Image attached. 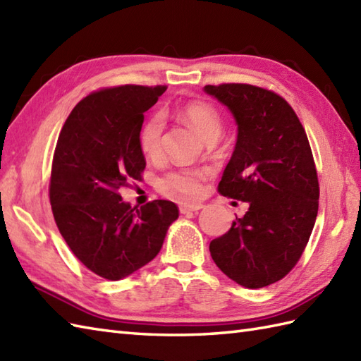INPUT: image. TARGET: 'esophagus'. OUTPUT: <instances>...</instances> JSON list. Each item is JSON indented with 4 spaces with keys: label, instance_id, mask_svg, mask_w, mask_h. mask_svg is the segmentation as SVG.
I'll use <instances>...</instances> for the list:
<instances>
[{
    "label": "esophagus",
    "instance_id": "1",
    "mask_svg": "<svg viewBox=\"0 0 361 361\" xmlns=\"http://www.w3.org/2000/svg\"><path fill=\"white\" fill-rule=\"evenodd\" d=\"M200 209H203V204H200V203H194V204L183 203V204H180V212H181V214L197 212V211H200Z\"/></svg>",
    "mask_w": 361,
    "mask_h": 361
}]
</instances>
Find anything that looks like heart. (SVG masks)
<instances>
[{"instance_id": "1", "label": "heart", "mask_w": 361, "mask_h": 361, "mask_svg": "<svg viewBox=\"0 0 361 361\" xmlns=\"http://www.w3.org/2000/svg\"><path fill=\"white\" fill-rule=\"evenodd\" d=\"M180 116L204 142L216 141L221 133L220 114L209 104L189 102L181 106ZM163 118L159 114H153L141 130V150L150 158L159 155L161 141H163ZM204 169H178V171L167 173L161 180V189L166 194L180 195L185 198H197L202 194V181L204 180Z\"/></svg>"}]
</instances>
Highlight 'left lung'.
<instances>
[{
  "mask_svg": "<svg viewBox=\"0 0 361 361\" xmlns=\"http://www.w3.org/2000/svg\"><path fill=\"white\" fill-rule=\"evenodd\" d=\"M203 91L237 126L219 192L248 203L245 216L209 243L211 256L239 286L262 288L288 274L315 226L319 186L310 144L293 109L273 91L247 83Z\"/></svg>",
  "mask_w": 361,
  "mask_h": 361,
  "instance_id": "obj_1",
  "label": "left lung"
}]
</instances>
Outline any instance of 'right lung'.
Wrapping results in <instances>:
<instances>
[{"label":"right lung","instance_id":"add662e5","mask_svg":"<svg viewBox=\"0 0 361 361\" xmlns=\"http://www.w3.org/2000/svg\"><path fill=\"white\" fill-rule=\"evenodd\" d=\"M166 87L122 85L74 106L54 153L49 198L60 234L88 270L119 281L149 264L178 219L173 202L132 208L119 190L141 180L144 111Z\"/></svg>","mask_w":361,"mask_h":361}]
</instances>
